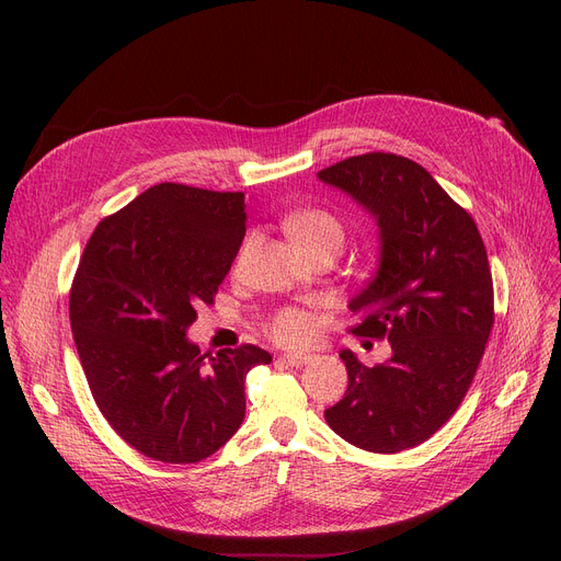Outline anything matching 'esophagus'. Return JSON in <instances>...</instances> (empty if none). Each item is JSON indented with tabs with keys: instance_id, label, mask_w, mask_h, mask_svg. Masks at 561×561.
<instances>
[{
	"instance_id": "1",
	"label": "esophagus",
	"mask_w": 561,
	"mask_h": 561,
	"mask_svg": "<svg viewBox=\"0 0 561 561\" xmlns=\"http://www.w3.org/2000/svg\"><path fill=\"white\" fill-rule=\"evenodd\" d=\"M286 366H293V368H300V366H305V364H309L313 357L311 355H282L279 357Z\"/></svg>"
}]
</instances>
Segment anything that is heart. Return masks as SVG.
<instances>
[{
  "instance_id": "obj_1",
  "label": "heart",
  "mask_w": 561,
  "mask_h": 561,
  "mask_svg": "<svg viewBox=\"0 0 561 561\" xmlns=\"http://www.w3.org/2000/svg\"><path fill=\"white\" fill-rule=\"evenodd\" d=\"M284 227H286L290 239L309 254L316 250H325V248L341 252V248L345 243V236H347L343 220L328 209H318V206L293 211L284 220ZM254 243H256L254 233L248 236V239L241 243V248H239V252H236V259H233V273L243 271V265H245ZM268 334L282 345H305L313 336V320L309 313H305L296 307H284L271 318Z\"/></svg>"
}]
</instances>
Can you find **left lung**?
<instances>
[{
    "mask_svg": "<svg viewBox=\"0 0 561 561\" xmlns=\"http://www.w3.org/2000/svg\"><path fill=\"white\" fill-rule=\"evenodd\" d=\"M318 176L377 218V275L350 309V332L387 339L393 355L364 366L350 350L343 400L325 411L347 444L393 455L444 427L461 404L493 328V279L476 220L407 157L368 152Z\"/></svg>",
    "mask_w": 561,
    "mask_h": 561,
    "instance_id": "1",
    "label": "left lung"
}]
</instances>
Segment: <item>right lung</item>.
<instances>
[{
	"label": "right lung",
	"instance_id": "obj_1",
	"mask_svg": "<svg viewBox=\"0 0 561 561\" xmlns=\"http://www.w3.org/2000/svg\"><path fill=\"white\" fill-rule=\"evenodd\" d=\"M245 236V195L159 184L106 216L70 288V325L98 409L123 440L163 463H195L245 419L256 345L202 355L186 330L214 305Z\"/></svg>",
	"mask_w": 561,
	"mask_h": 561
}]
</instances>
